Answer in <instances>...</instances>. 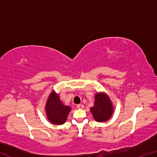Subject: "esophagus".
<instances>
[{
    "label": "esophagus",
    "instance_id": "1",
    "mask_svg": "<svg viewBox=\"0 0 157 157\" xmlns=\"http://www.w3.org/2000/svg\"><path fill=\"white\" fill-rule=\"evenodd\" d=\"M77 107L79 109H84V105H77Z\"/></svg>",
    "mask_w": 157,
    "mask_h": 157
}]
</instances>
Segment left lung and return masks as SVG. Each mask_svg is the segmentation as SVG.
I'll return each mask as SVG.
<instances>
[{"mask_svg":"<svg viewBox=\"0 0 157 157\" xmlns=\"http://www.w3.org/2000/svg\"><path fill=\"white\" fill-rule=\"evenodd\" d=\"M94 106L90 111L95 121L99 123L107 121L113 113V103L105 92H98L95 95Z\"/></svg>","mask_w":157,"mask_h":157,"instance_id":"obj_1","label":"left lung"}]
</instances>
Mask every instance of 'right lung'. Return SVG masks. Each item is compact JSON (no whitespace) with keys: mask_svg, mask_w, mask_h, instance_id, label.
Returning <instances> with one entry per match:
<instances>
[{"mask_svg":"<svg viewBox=\"0 0 157 157\" xmlns=\"http://www.w3.org/2000/svg\"><path fill=\"white\" fill-rule=\"evenodd\" d=\"M71 110V107L63 104L59 94L55 91L50 93L45 106L47 118L50 123L57 125L63 124Z\"/></svg>","mask_w":157,"mask_h":157,"instance_id":"right-lung-1","label":"right lung"}]
</instances>
